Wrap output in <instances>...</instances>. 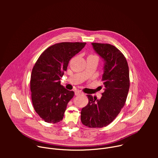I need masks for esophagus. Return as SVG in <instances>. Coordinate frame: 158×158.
<instances>
[{"mask_svg":"<svg viewBox=\"0 0 158 158\" xmlns=\"http://www.w3.org/2000/svg\"><path fill=\"white\" fill-rule=\"evenodd\" d=\"M75 94L76 96H79V95L83 94V93L81 92V91H79V90H77V91H75Z\"/></svg>","mask_w":158,"mask_h":158,"instance_id":"esophagus-1","label":"esophagus"}]
</instances>
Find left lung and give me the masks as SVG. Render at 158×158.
Returning a JSON list of instances; mask_svg holds the SVG:
<instances>
[{
	"label": "left lung",
	"instance_id": "left-lung-1",
	"mask_svg": "<svg viewBox=\"0 0 158 158\" xmlns=\"http://www.w3.org/2000/svg\"><path fill=\"white\" fill-rule=\"evenodd\" d=\"M92 46L104 61V92L100 99L87 95L89 102L81 110V120L87 127L100 128L113 121L124 107L129 89V72L126 57L115 46L101 43H92Z\"/></svg>",
	"mask_w": 158,
	"mask_h": 158
}]
</instances>
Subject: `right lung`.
Listing matches in <instances>:
<instances>
[{
    "instance_id": "right-lung-1",
    "label": "right lung",
    "mask_w": 158,
    "mask_h": 158,
    "mask_svg": "<svg viewBox=\"0 0 158 158\" xmlns=\"http://www.w3.org/2000/svg\"><path fill=\"white\" fill-rule=\"evenodd\" d=\"M85 42H60L45 50L35 62L31 73V91L34 108L46 122L62 121L67 105L74 96L60 85V78L71 59L79 52Z\"/></svg>"
}]
</instances>
